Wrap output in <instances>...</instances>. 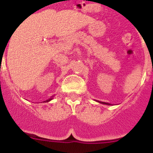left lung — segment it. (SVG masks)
<instances>
[{
    "label": "left lung",
    "mask_w": 153,
    "mask_h": 153,
    "mask_svg": "<svg viewBox=\"0 0 153 153\" xmlns=\"http://www.w3.org/2000/svg\"><path fill=\"white\" fill-rule=\"evenodd\" d=\"M99 102H101V103H102V104H106V105H110V104L109 103H107V102H100V101H98Z\"/></svg>",
    "instance_id": "1"
}]
</instances>
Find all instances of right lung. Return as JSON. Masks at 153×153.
Listing matches in <instances>:
<instances>
[{
  "label": "right lung",
  "mask_w": 153,
  "mask_h": 153,
  "mask_svg": "<svg viewBox=\"0 0 153 153\" xmlns=\"http://www.w3.org/2000/svg\"><path fill=\"white\" fill-rule=\"evenodd\" d=\"M53 97H51V98H50L49 100H47L44 101V102H49V101H51V100H52V99H53Z\"/></svg>",
  "instance_id": "1"
}]
</instances>
